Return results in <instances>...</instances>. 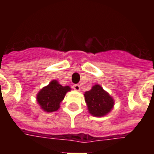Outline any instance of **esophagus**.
<instances>
[{"label":"esophagus","mask_w":154,"mask_h":154,"mask_svg":"<svg viewBox=\"0 0 154 154\" xmlns=\"http://www.w3.org/2000/svg\"><path fill=\"white\" fill-rule=\"evenodd\" d=\"M72 88H73L75 91H79L81 89L80 86H79L78 84H74L73 86H72Z\"/></svg>","instance_id":"obj_1"}]
</instances>
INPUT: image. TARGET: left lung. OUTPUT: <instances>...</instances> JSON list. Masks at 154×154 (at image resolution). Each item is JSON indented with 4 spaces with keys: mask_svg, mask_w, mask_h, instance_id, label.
<instances>
[{
    "mask_svg": "<svg viewBox=\"0 0 154 154\" xmlns=\"http://www.w3.org/2000/svg\"><path fill=\"white\" fill-rule=\"evenodd\" d=\"M88 111L91 116L101 117L106 116L114 106V99L100 85H95L84 94Z\"/></svg>",
    "mask_w": 154,
    "mask_h": 154,
    "instance_id": "obj_1",
    "label": "left lung"
}]
</instances>
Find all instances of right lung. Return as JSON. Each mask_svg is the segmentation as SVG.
Returning <instances> with one entry per match:
<instances>
[{
  "instance_id": "right-lung-1",
  "label": "right lung",
  "mask_w": 154,
  "mask_h": 154,
  "mask_svg": "<svg viewBox=\"0 0 154 154\" xmlns=\"http://www.w3.org/2000/svg\"><path fill=\"white\" fill-rule=\"evenodd\" d=\"M69 91H71L70 87H63L58 82L53 80L37 94V102L44 111L54 112L59 109L61 101Z\"/></svg>"
}]
</instances>
